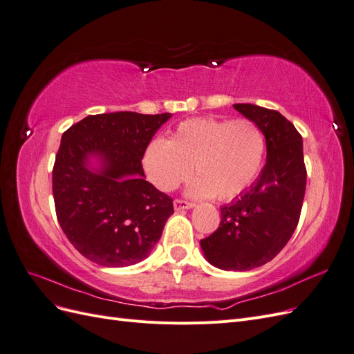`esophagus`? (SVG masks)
<instances>
[{"mask_svg":"<svg viewBox=\"0 0 354 354\" xmlns=\"http://www.w3.org/2000/svg\"><path fill=\"white\" fill-rule=\"evenodd\" d=\"M194 207H195V203L183 201V199H176V201H174V209H176V211L190 209V208H194Z\"/></svg>","mask_w":354,"mask_h":354,"instance_id":"esophagus-1","label":"esophagus"}]
</instances>
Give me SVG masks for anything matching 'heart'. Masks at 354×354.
I'll return each mask as SVG.
<instances>
[{"label": "heart", "mask_w": 354, "mask_h": 354, "mask_svg": "<svg viewBox=\"0 0 354 354\" xmlns=\"http://www.w3.org/2000/svg\"><path fill=\"white\" fill-rule=\"evenodd\" d=\"M266 155V137L251 120L195 118L181 122L168 140L155 138L143 155V169L160 192H173L195 167L189 195L233 199L259 177Z\"/></svg>", "instance_id": "heart-1"}]
</instances>
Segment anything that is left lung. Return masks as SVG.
I'll list each match as a JSON object with an SVG mask.
<instances>
[{
  "label": "left lung",
  "mask_w": 354,
  "mask_h": 354,
  "mask_svg": "<svg viewBox=\"0 0 354 354\" xmlns=\"http://www.w3.org/2000/svg\"><path fill=\"white\" fill-rule=\"evenodd\" d=\"M233 108L259 125L267 158L254 183L223 205L218 229L201 241L207 261L245 272L273 260L291 239L306 194L303 138L283 115L250 103Z\"/></svg>",
  "instance_id": "1"
}]
</instances>
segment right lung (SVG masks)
I'll use <instances>...</instances> for the list:
<instances>
[{
    "label": "right lung",
    "instance_id": "add662e5",
    "mask_svg": "<svg viewBox=\"0 0 354 354\" xmlns=\"http://www.w3.org/2000/svg\"><path fill=\"white\" fill-rule=\"evenodd\" d=\"M171 113L88 115L63 133L53 196L63 233L104 267L143 261L160 239L173 199L145 178L142 159Z\"/></svg>",
    "mask_w": 354,
    "mask_h": 354
}]
</instances>
